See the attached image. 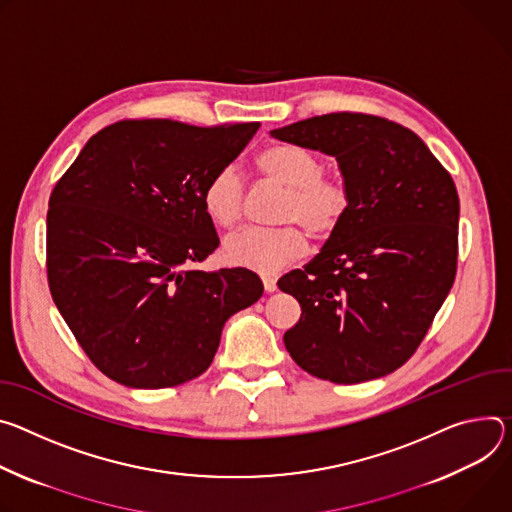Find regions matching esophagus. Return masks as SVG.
I'll list each match as a JSON object with an SVG mask.
<instances>
[{"label": "esophagus", "mask_w": 512, "mask_h": 512, "mask_svg": "<svg viewBox=\"0 0 512 512\" xmlns=\"http://www.w3.org/2000/svg\"><path fill=\"white\" fill-rule=\"evenodd\" d=\"M262 285H264L266 293H274L276 291V278L266 274V276H262Z\"/></svg>", "instance_id": "34e87169"}]
</instances>
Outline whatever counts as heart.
I'll return each instance as SVG.
<instances>
[{"label": "heart", "mask_w": 512, "mask_h": 512, "mask_svg": "<svg viewBox=\"0 0 512 512\" xmlns=\"http://www.w3.org/2000/svg\"><path fill=\"white\" fill-rule=\"evenodd\" d=\"M256 168L264 181L285 189L276 213V219L285 225L246 227L225 238L221 254L234 266L276 272L305 254L304 226L315 238H327L337 230L348 215L350 191L344 181L323 177L319 158L293 144H272L260 150ZM201 203L217 227H234L244 205V185L238 170L234 166L219 168L205 183Z\"/></svg>", "instance_id": "obj_1"}]
</instances>
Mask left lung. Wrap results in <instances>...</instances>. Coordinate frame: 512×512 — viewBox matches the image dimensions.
Returning <instances> with one entry per match:
<instances>
[{"label": "left lung", "mask_w": 512, "mask_h": 512, "mask_svg": "<svg viewBox=\"0 0 512 512\" xmlns=\"http://www.w3.org/2000/svg\"><path fill=\"white\" fill-rule=\"evenodd\" d=\"M270 136L335 158L350 191L348 215L321 252L278 280L301 305L287 352L337 384L394 372L456 278V185L415 132L366 113H327Z\"/></svg>", "instance_id": "obj_1"}]
</instances>
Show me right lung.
<instances>
[{"instance_id":"add662e5","label":"right lung","mask_w":512,"mask_h":512,"mask_svg":"<svg viewBox=\"0 0 512 512\" xmlns=\"http://www.w3.org/2000/svg\"><path fill=\"white\" fill-rule=\"evenodd\" d=\"M258 126L118 122L56 183L46 215L50 293L111 380L168 388L201 376L225 321L262 297L252 270L193 268L219 246L203 187Z\"/></svg>"}]
</instances>
